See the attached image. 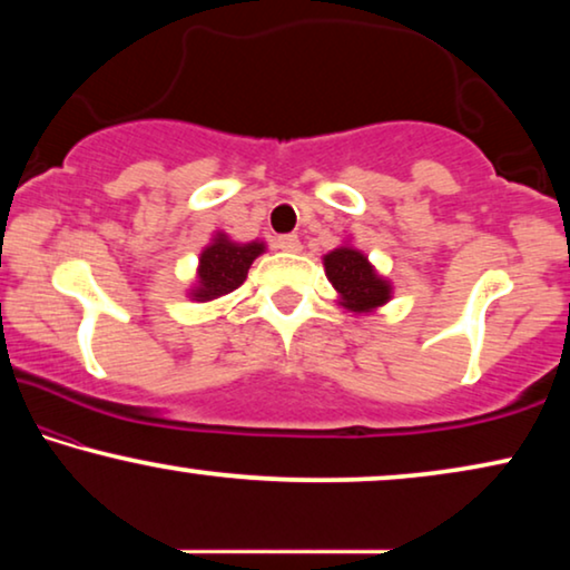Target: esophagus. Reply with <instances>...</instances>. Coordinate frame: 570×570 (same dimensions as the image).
Here are the masks:
<instances>
[{"mask_svg":"<svg viewBox=\"0 0 570 570\" xmlns=\"http://www.w3.org/2000/svg\"><path fill=\"white\" fill-rule=\"evenodd\" d=\"M275 244H277L279 252H287V254H301L303 252L301 238L293 236V233H291V236H277Z\"/></svg>","mask_w":570,"mask_h":570,"instance_id":"34e87169","label":"esophagus"}]
</instances>
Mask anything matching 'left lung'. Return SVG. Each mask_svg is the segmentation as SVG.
<instances>
[{
    "mask_svg": "<svg viewBox=\"0 0 570 570\" xmlns=\"http://www.w3.org/2000/svg\"><path fill=\"white\" fill-rule=\"evenodd\" d=\"M326 279H330L337 303L350 314L368 316L384 308L394 298V283L373 267V262L361 248L353 244V238L342 240L337 248L322 256Z\"/></svg>",
    "mask_w": 570,
    "mask_h": 570,
    "instance_id": "left-lung-1",
    "label": "left lung"
}]
</instances>
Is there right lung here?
Instances as JSON below:
<instances>
[{
	"label": "right lung",
	"mask_w": 570,
	"mask_h": 570,
	"mask_svg": "<svg viewBox=\"0 0 570 570\" xmlns=\"http://www.w3.org/2000/svg\"><path fill=\"white\" fill-rule=\"evenodd\" d=\"M264 252H267V244L259 238L240 244L225 230H215L209 244L199 252L197 277L186 291V298L194 303H213L225 298V295L244 285L248 267Z\"/></svg>",
	"instance_id": "obj_1"
}]
</instances>
